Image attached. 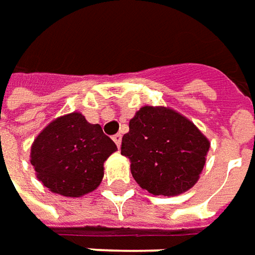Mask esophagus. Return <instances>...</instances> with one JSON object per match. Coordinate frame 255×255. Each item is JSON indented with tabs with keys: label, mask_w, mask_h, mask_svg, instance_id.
<instances>
[{
	"label": "esophagus",
	"mask_w": 255,
	"mask_h": 255,
	"mask_svg": "<svg viewBox=\"0 0 255 255\" xmlns=\"http://www.w3.org/2000/svg\"><path fill=\"white\" fill-rule=\"evenodd\" d=\"M112 139H114V141L116 143V146H118V147H121V143H122V134H121V133H118V134H115Z\"/></svg>",
	"instance_id": "1"
}]
</instances>
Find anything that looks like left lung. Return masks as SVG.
Returning a JSON list of instances; mask_svg holds the SVG:
<instances>
[{
    "label": "left lung",
    "instance_id": "1",
    "mask_svg": "<svg viewBox=\"0 0 255 255\" xmlns=\"http://www.w3.org/2000/svg\"><path fill=\"white\" fill-rule=\"evenodd\" d=\"M209 147V139L188 118L168 107L144 105L130 119L121 153L143 189L177 196L198 182Z\"/></svg>",
    "mask_w": 255,
    "mask_h": 255
}]
</instances>
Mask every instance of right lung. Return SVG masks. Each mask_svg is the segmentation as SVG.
<instances>
[{"label":"right lung","mask_w":255,"mask_h":255,"mask_svg":"<svg viewBox=\"0 0 255 255\" xmlns=\"http://www.w3.org/2000/svg\"><path fill=\"white\" fill-rule=\"evenodd\" d=\"M118 147L100 125L80 112L59 116L40 131L30 147L36 178L53 194L80 198L100 187L104 163Z\"/></svg>","instance_id":"right-lung-1"}]
</instances>
